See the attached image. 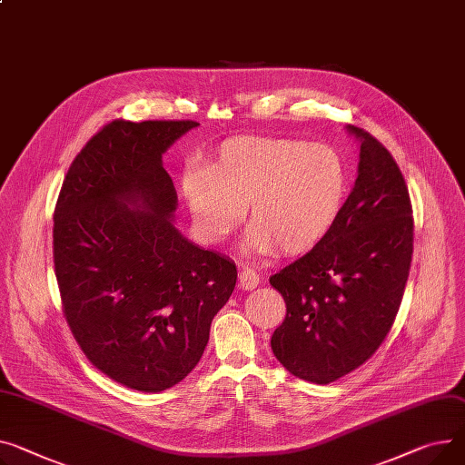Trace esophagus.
<instances>
[{
  "mask_svg": "<svg viewBox=\"0 0 465 465\" xmlns=\"http://www.w3.org/2000/svg\"><path fill=\"white\" fill-rule=\"evenodd\" d=\"M260 284V274L254 269L244 267L239 272V288L242 290H254Z\"/></svg>",
  "mask_w": 465,
  "mask_h": 465,
  "instance_id": "1",
  "label": "esophagus"
}]
</instances>
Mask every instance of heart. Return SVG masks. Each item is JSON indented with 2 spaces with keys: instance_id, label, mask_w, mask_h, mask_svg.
I'll return each mask as SVG.
<instances>
[{
  "instance_id": "heart-1",
  "label": "heart",
  "mask_w": 465,
  "mask_h": 465,
  "mask_svg": "<svg viewBox=\"0 0 465 465\" xmlns=\"http://www.w3.org/2000/svg\"><path fill=\"white\" fill-rule=\"evenodd\" d=\"M181 193L203 239L226 241L242 223L252 226L246 254H304L336 224L348 193L338 151L276 136H235L216 151L207 168H187Z\"/></svg>"
}]
</instances>
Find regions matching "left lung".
Wrapping results in <instances>:
<instances>
[{
	"mask_svg": "<svg viewBox=\"0 0 465 465\" xmlns=\"http://www.w3.org/2000/svg\"><path fill=\"white\" fill-rule=\"evenodd\" d=\"M353 191L329 235L269 278L286 301L271 350L299 380L331 383L381 346L408 282L413 216L404 175L391 153L359 127Z\"/></svg>",
	"mask_w": 465,
	"mask_h": 465,
	"instance_id": "obj_1",
	"label": "left lung"
}]
</instances>
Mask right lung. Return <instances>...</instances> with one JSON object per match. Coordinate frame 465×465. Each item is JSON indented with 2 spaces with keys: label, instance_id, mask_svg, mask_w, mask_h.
Wrapping results in <instances>:
<instances>
[{
  "label": "right lung",
  "instance_id": "obj_1",
  "mask_svg": "<svg viewBox=\"0 0 465 465\" xmlns=\"http://www.w3.org/2000/svg\"><path fill=\"white\" fill-rule=\"evenodd\" d=\"M196 121L115 119L73 161L54 211L64 314L89 362L114 381L161 392L203 355L235 263L173 226L163 154Z\"/></svg>",
  "mask_w": 465,
  "mask_h": 465
}]
</instances>
